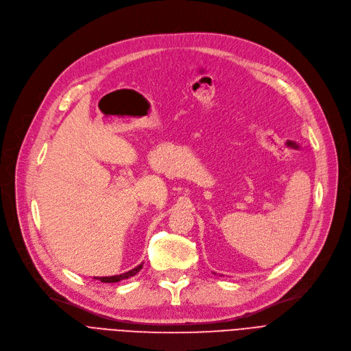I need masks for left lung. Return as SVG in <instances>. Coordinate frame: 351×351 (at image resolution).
I'll return each mask as SVG.
<instances>
[{
	"instance_id": "obj_1",
	"label": "left lung",
	"mask_w": 351,
	"mask_h": 351,
	"mask_svg": "<svg viewBox=\"0 0 351 351\" xmlns=\"http://www.w3.org/2000/svg\"><path fill=\"white\" fill-rule=\"evenodd\" d=\"M213 274H216V273H213ZM220 276H222V274H220Z\"/></svg>"
}]
</instances>
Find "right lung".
<instances>
[{"instance_id":"add662e5","label":"right lung","mask_w":351,"mask_h":351,"mask_svg":"<svg viewBox=\"0 0 351 351\" xmlns=\"http://www.w3.org/2000/svg\"><path fill=\"white\" fill-rule=\"evenodd\" d=\"M142 266H143V262H142L141 265H138L136 267H134L132 270H128V271H125V273L115 274V276H102V278H94V279H97V280H99V282H102V283H118V282H121V280H126V279H129V278H132V276H135L136 273H139L141 269H142Z\"/></svg>"}]
</instances>
